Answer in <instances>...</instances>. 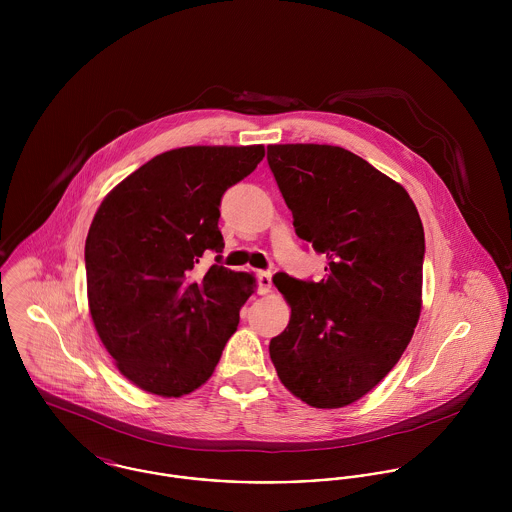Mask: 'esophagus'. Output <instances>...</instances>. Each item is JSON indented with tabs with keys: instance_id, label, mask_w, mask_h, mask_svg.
<instances>
[{
	"instance_id": "esophagus-1",
	"label": "esophagus",
	"mask_w": 512,
	"mask_h": 512,
	"mask_svg": "<svg viewBox=\"0 0 512 512\" xmlns=\"http://www.w3.org/2000/svg\"><path fill=\"white\" fill-rule=\"evenodd\" d=\"M256 282H258V293L266 295L272 288V274L270 272H258Z\"/></svg>"
}]
</instances>
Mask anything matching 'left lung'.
<instances>
[{
    "mask_svg": "<svg viewBox=\"0 0 512 512\" xmlns=\"http://www.w3.org/2000/svg\"><path fill=\"white\" fill-rule=\"evenodd\" d=\"M268 163L297 236L327 258L321 282L274 278L292 315L270 359L293 396L343 408L394 368L414 335L424 226L406 189L349 149L276 144Z\"/></svg>",
    "mask_w": 512,
    "mask_h": 512,
    "instance_id": "8db88e82",
    "label": "left lung"
}]
</instances>
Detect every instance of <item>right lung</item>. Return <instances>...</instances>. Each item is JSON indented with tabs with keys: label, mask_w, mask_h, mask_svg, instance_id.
<instances>
[{
	"label": "right lung",
	"mask_w": 512,
	"mask_h": 512,
	"mask_svg": "<svg viewBox=\"0 0 512 512\" xmlns=\"http://www.w3.org/2000/svg\"><path fill=\"white\" fill-rule=\"evenodd\" d=\"M264 146H187L155 155L118 183L90 224L84 260L96 333L118 370L163 398L203 386L256 290L248 272L213 264L224 248L219 205Z\"/></svg>",
	"instance_id": "obj_1"
}]
</instances>
